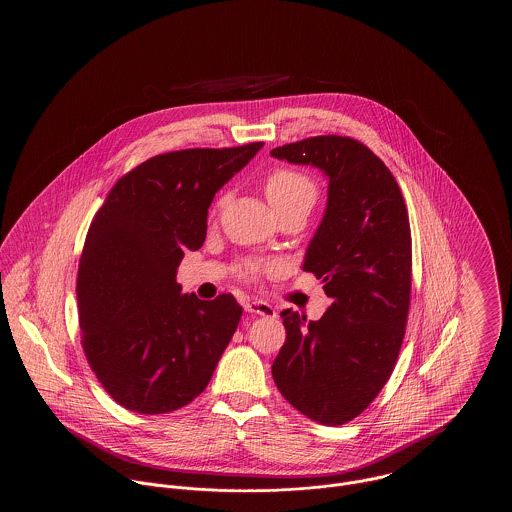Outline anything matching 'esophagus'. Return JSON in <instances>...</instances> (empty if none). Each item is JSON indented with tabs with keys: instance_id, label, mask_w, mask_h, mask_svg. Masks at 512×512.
I'll return each instance as SVG.
<instances>
[{
	"instance_id": "obj_1",
	"label": "esophagus",
	"mask_w": 512,
	"mask_h": 512,
	"mask_svg": "<svg viewBox=\"0 0 512 512\" xmlns=\"http://www.w3.org/2000/svg\"><path fill=\"white\" fill-rule=\"evenodd\" d=\"M244 309L247 313L253 315H261V317H276V311L272 305H268L267 301L261 299H245Z\"/></svg>"
}]
</instances>
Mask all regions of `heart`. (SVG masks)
I'll return each mask as SVG.
<instances>
[{
	"instance_id": "heart-1",
	"label": "heart",
	"mask_w": 512,
	"mask_h": 512,
	"mask_svg": "<svg viewBox=\"0 0 512 512\" xmlns=\"http://www.w3.org/2000/svg\"><path fill=\"white\" fill-rule=\"evenodd\" d=\"M265 194L274 209V213L284 209H299L309 213L317 201V184L305 172L295 169H276L270 172L265 182ZM224 199H220L217 207H222ZM263 265L249 263L245 265L244 274L247 278H255Z\"/></svg>"
}]
</instances>
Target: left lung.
Instances as JSON below:
<instances>
[{
    "label": "left lung",
    "instance_id": "obj_1",
    "mask_svg": "<svg viewBox=\"0 0 512 512\" xmlns=\"http://www.w3.org/2000/svg\"><path fill=\"white\" fill-rule=\"evenodd\" d=\"M272 157L328 176V203L303 270L332 305L320 320L286 309V341L272 363L280 393L299 413L340 426L365 411L390 380L411 303V226L390 169L347 136H315Z\"/></svg>",
    "mask_w": 512,
    "mask_h": 512
}]
</instances>
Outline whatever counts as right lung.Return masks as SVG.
Instances as JSON below:
<instances>
[{
    "label": "right lung",
    "instance_id": "obj_1",
    "mask_svg": "<svg viewBox=\"0 0 512 512\" xmlns=\"http://www.w3.org/2000/svg\"><path fill=\"white\" fill-rule=\"evenodd\" d=\"M263 147L180 149L126 172L90 224L76 278L90 368L128 411H176L207 388L242 307L232 293H180L176 268L199 249L215 194Z\"/></svg>",
    "mask_w": 512,
    "mask_h": 512
}]
</instances>
